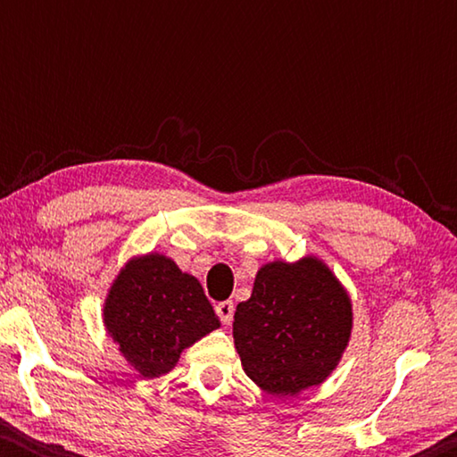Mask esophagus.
Here are the masks:
<instances>
[{"mask_svg": "<svg viewBox=\"0 0 457 457\" xmlns=\"http://www.w3.org/2000/svg\"><path fill=\"white\" fill-rule=\"evenodd\" d=\"M216 316L220 318L222 324H230V320H233V314H235V303L230 302V299H227V302H220L216 303Z\"/></svg>", "mask_w": 457, "mask_h": 457, "instance_id": "obj_1", "label": "esophagus"}]
</instances>
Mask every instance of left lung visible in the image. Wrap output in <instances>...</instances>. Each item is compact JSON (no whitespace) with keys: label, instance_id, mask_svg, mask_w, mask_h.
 <instances>
[{"label":"left lung","instance_id":"obj_1","mask_svg":"<svg viewBox=\"0 0 457 457\" xmlns=\"http://www.w3.org/2000/svg\"><path fill=\"white\" fill-rule=\"evenodd\" d=\"M352 302L316 258L260 268L252 297L237 305L233 337L243 370L270 395L320 385L347 347Z\"/></svg>","mask_w":457,"mask_h":457}]
</instances>
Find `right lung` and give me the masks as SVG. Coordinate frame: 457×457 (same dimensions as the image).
I'll return each mask as SVG.
<instances>
[{
  "label": "right lung",
  "instance_id": "add662e5",
  "mask_svg": "<svg viewBox=\"0 0 457 457\" xmlns=\"http://www.w3.org/2000/svg\"><path fill=\"white\" fill-rule=\"evenodd\" d=\"M104 320L145 378L170 372L185 347L220 327L199 280L158 253L122 268L105 299Z\"/></svg>",
  "mask_w": 457,
  "mask_h": 457
}]
</instances>
